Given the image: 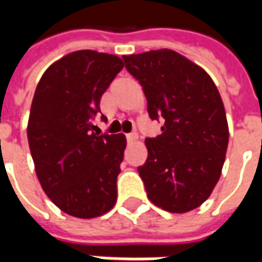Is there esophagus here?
Returning <instances> with one entry per match:
<instances>
[{"label":"esophagus","instance_id":"esophagus-1","mask_svg":"<svg viewBox=\"0 0 262 262\" xmlns=\"http://www.w3.org/2000/svg\"><path fill=\"white\" fill-rule=\"evenodd\" d=\"M137 138H138L137 133H129V134H126V141H128V143H134V141H137Z\"/></svg>","mask_w":262,"mask_h":262}]
</instances>
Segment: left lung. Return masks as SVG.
<instances>
[{"mask_svg":"<svg viewBox=\"0 0 262 262\" xmlns=\"http://www.w3.org/2000/svg\"><path fill=\"white\" fill-rule=\"evenodd\" d=\"M138 80L162 134L146 138L148 156L138 167L148 200L170 213L200 207L214 189L229 143L220 93L211 77L170 49L122 56Z\"/></svg>","mask_w":262,"mask_h":262,"instance_id":"1","label":"left lung"}]
</instances>
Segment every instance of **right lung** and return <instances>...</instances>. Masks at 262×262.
<instances>
[{"mask_svg":"<svg viewBox=\"0 0 262 262\" xmlns=\"http://www.w3.org/2000/svg\"><path fill=\"white\" fill-rule=\"evenodd\" d=\"M122 68L116 55L77 51L54 62L36 87L27 124L36 175L51 201L70 216L93 219L115 206L125 136H99L93 119Z\"/></svg>","mask_w":262,"mask_h":262,"instance_id":"right-lung-1","label":"right lung"}]
</instances>
